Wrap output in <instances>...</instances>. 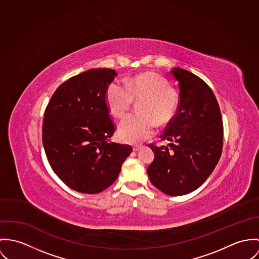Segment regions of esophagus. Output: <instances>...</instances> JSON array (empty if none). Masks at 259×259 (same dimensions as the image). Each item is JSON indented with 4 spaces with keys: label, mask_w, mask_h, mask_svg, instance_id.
<instances>
[{
    "label": "esophagus",
    "mask_w": 259,
    "mask_h": 259,
    "mask_svg": "<svg viewBox=\"0 0 259 259\" xmlns=\"http://www.w3.org/2000/svg\"><path fill=\"white\" fill-rule=\"evenodd\" d=\"M141 149V146H134L133 147V151L134 152H137V151H139Z\"/></svg>",
    "instance_id": "34e87169"
}]
</instances>
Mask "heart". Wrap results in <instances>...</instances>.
I'll use <instances>...</instances> for the list:
<instances>
[{"label":"heart","mask_w":259,"mask_h":259,"mask_svg":"<svg viewBox=\"0 0 259 259\" xmlns=\"http://www.w3.org/2000/svg\"><path fill=\"white\" fill-rule=\"evenodd\" d=\"M141 102L140 114L126 116L118 126L120 138L127 143H140L152 136L159 125L168 124L179 107V95L165 78L155 73H142L125 83L111 82L106 90V102L111 114L123 117L133 103Z\"/></svg>","instance_id":"1"}]
</instances>
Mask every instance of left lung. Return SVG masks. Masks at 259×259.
Masks as SVG:
<instances>
[{
  "mask_svg": "<svg viewBox=\"0 0 259 259\" xmlns=\"http://www.w3.org/2000/svg\"><path fill=\"white\" fill-rule=\"evenodd\" d=\"M180 87L178 111L161 136L170 147H149L155 154L147 168L151 183L169 196L187 195L205 182L223 151L221 109L209 87L194 73L172 70Z\"/></svg>",
  "mask_w": 259,
  "mask_h": 259,
  "instance_id": "8db88e82",
  "label": "left lung"
}]
</instances>
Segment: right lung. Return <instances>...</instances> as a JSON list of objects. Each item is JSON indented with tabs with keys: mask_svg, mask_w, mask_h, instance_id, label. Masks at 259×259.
<instances>
[{
	"mask_svg": "<svg viewBox=\"0 0 259 259\" xmlns=\"http://www.w3.org/2000/svg\"><path fill=\"white\" fill-rule=\"evenodd\" d=\"M117 75L92 68L58 87L45 111L42 144L50 165L70 189L98 194L111 186L132 152L129 145L109 142L115 125L106 90Z\"/></svg>",
	"mask_w": 259,
	"mask_h": 259,
	"instance_id": "obj_1",
	"label": "right lung"
}]
</instances>
